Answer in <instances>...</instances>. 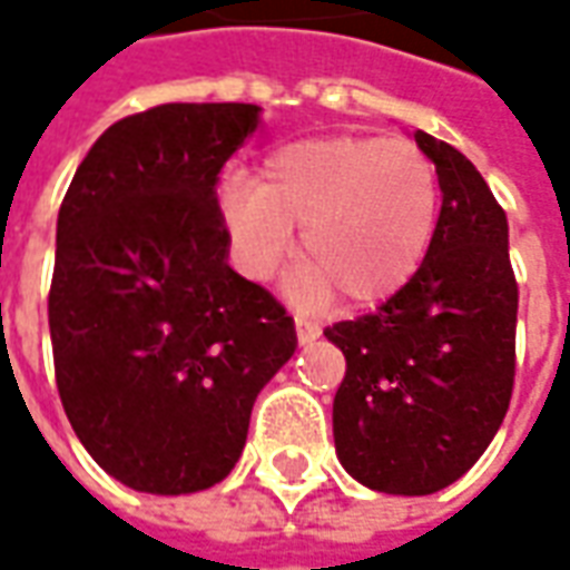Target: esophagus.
Segmentation results:
<instances>
[{
	"mask_svg": "<svg viewBox=\"0 0 570 570\" xmlns=\"http://www.w3.org/2000/svg\"><path fill=\"white\" fill-rule=\"evenodd\" d=\"M296 335L302 345H308V342H314V338L321 335V326H317V323L305 321V317H296Z\"/></svg>",
	"mask_w": 570,
	"mask_h": 570,
	"instance_id": "34e87169",
	"label": "esophagus"
}]
</instances>
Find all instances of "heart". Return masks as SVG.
Instances as JSON below:
<instances>
[{"label": "heart", "instance_id": "heart-1", "mask_svg": "<svg viewBox=\"0 0 570 570\" xmlns=\"http://www.w3.org/2000/svg\"><path fill=\"white\" fill-rule=\"evenodd\" d=\"M223 216L235 262L249 281H268L296 247L311 259L289 281L305 305H375L415 277L440 219V179L406 140L321 137L281 146L259 183L228 179Z\"/></svg>", "mask_w": 570, "mask_h": 570}]
</instances>
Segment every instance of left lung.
Returning <instances> with one entry per match:
<instances>
[{"label":"left lung","mask_w":570,"mask_h":570,"mask_svg":"<svg viewBox=\"0 0 570 570\" xmlns=\"http://www.w3.org/2000/svg\"><path fill=\"white\" fill-rule=\"evenodd\" d=\"M442 207L415 277L372 314L326 326L342 347L333 436L351 476L384 494H433L489 449L510 409L519 286L507 213L473 164L415 130Z\"/></svg>","instance_id":"left-lung-1"}]
</instances>
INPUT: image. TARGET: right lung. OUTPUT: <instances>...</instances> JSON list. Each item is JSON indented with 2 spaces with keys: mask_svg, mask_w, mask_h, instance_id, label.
Here are the masks:
<instances>
[{
  "mask_svg": "<svg viewBox=\"0 0 570 570\" xmlns=\"http://www.w3.org/2000/svg\"><path fill=\"white\" fill-rule=\"evenodd\" d=\"M253 104H164L104 130L57 216L48 326L81 445L134 491L223 482L296 351L293 317L228 265L216 183Z\"/></svg>",
  "mask_w": 570,
  "mask_h": 570,
  "instance_id": "obj_1",
  "label": "right lung"
}]
</instances>
